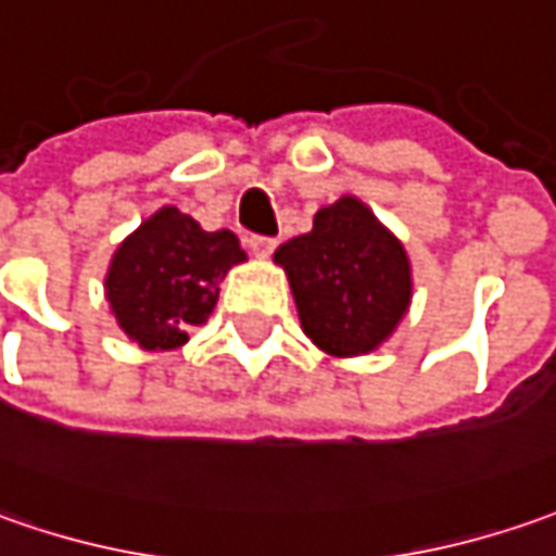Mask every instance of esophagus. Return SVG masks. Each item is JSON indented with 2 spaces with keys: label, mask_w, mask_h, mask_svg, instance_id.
I'll return each instance as SVG.
<instances>
[{
  "label": "esophagus",
  "mask_w": 556,
  "mask_h": 556,
  "mask_svg": "<svg viewBox=\"0 0 556 556\" xmlns=\"http://www.w3.org/2000/svg\"><path fill=\"white\" fill-rule=\"evenodd\" d=\"M245 245H249V252H252L255 258H267V255H274L277 240H274V237H258V233H252V237L245 240Z\"/></svg>",
  "instance_id": "obj_1"
}]
</instances>
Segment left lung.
<instances>
[{
  "label": "left lung",
  "instance_id": "obj_1",
  "mask_svg": "<svg viewBox=\"0 0 556 556\" xmlns=\"http://www.w3.org/2000/svg\"><path fill=\"white\" fill-rule=\"evenodd\" d=\"M274 258L289 274L304 332L326 354H369L409 307V258L354 197L319 208L314 230L282 242Z\"/></svg>",
  "mask_w": 556,
  "mask_h": 556
}]
</instances>
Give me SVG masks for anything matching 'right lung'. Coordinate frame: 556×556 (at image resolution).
<instances>
[{"instance_id":"obj_1","label":"right lung","mask_w":556,"mask_h":556,"mask_svg":"<svg viewBox=\"0 0 556 556\" xmlns=\"http://www.w3.org/2000/svg\"><path fill=\"white\" fill-rule=\"evenodd\" d=\"M245 261L230 230H202L175 205L160 208L116 249L106 274V298L119 329L147 351H172L202 326L220 279Z\"/></svg>"}]
</instances>
